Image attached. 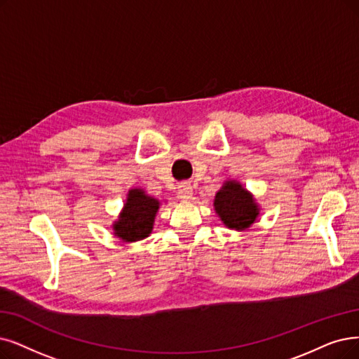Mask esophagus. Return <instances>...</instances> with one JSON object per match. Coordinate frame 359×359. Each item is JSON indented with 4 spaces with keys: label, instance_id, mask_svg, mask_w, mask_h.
Returning <instances> with one entry per match:
<instances>
[{
    "label": "esophagus",
    "instance_id": "obj_1",
    "mask_svg": "<svg viewBox=\"0 0 359 359\" xmlns=\"http://www.w3.org/2000/svg\"><path fill=\"white\" fill-rule=\"evenodd\" d=\"M191 194H193L191 184H190V182H182V184L180 185V197H181V198H185V200H189V198L191 197Z\"/></svg>",
    "mask_w": 359,
    "mask_h": 359
}]
</instances>
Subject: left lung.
<instances>
[{
	"instance_id": "1",
	"label": "left lung",
	"mask_w": 359,
	"mask_h": 359,
	"mask_svg": "<svg viewBox=\"0 0 359 359\" xmlns=\"http://www.w3.org/2000/svg\"><path fill=\"white\" fill-rule=\"evenodd\" d=\"M215 208L228 228H249L256 217L257 206L253 197L238 182H226L215 196Z\"/></svg>"
}]
</instances>
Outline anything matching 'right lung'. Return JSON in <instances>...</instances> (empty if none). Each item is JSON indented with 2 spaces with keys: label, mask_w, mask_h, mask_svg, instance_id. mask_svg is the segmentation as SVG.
<instances>
[{
  "label": "right lung",
  "mask_w": 359,
  "mask_h": 359,
  "mask_svg": "<svg viewBox=\"0 0 359 359\" xmlns=\"http://www.w3.org/2000/svg\"><path fill=\"white\" fill-rule=\"evenodd\" d=\"M159 209V202L144 194L141 190H131L128 194L122 217L114 222V234L125 241H137L151 233L154 215Z\"/></svg>",
  "instance_id": "1"
}]
</instances>
